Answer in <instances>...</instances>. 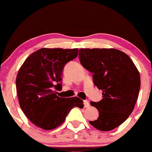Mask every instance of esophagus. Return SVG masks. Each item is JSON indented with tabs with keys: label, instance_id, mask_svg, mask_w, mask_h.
Segmentation results:
<instances>
[{
	"label": "esophagus",
	"instance_id": "34e87169",
	"mask_svg": "<svg viewBox=\"0 0 152 152\" xmlns=\"http://www.w3.org/2000/svg\"><path fill=\"white\" fill-rule=\"evenodd\" d=\"M84 107H89V105H90L89 102H88L87 100H84Z\"/></svg>",
	"mask_w": 152,
	"mask_h": 152
}]
</instances>
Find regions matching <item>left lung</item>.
Wrapping results in <instances>:
<instances>
[{"instance_id":"8db88e82","label":"left lung","mask_w":152,"mask_h":152,"mask_svg":"<svg viewBox=\"0 0 152 152\" xmlns=\"http://www.w3.org/2000/svg\"><path fill=\"white\" fill-rule=\"evenodd\" d=\"M82 66L93 74L94 84L102 91V99L90 104L99 117L89 124L109 131L119 126L133 112L140 88V77L133 61L115 49H80Z\"/></svg>"}]
</instances>
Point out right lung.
<instances>
[{
  "label": "right lung",
  "mask_w": 152,
  "mask_h": 152,
  "mask_svg": "<svg viewBox=\"0 0 152 152\" xmlns=\"http://www.w3.org/2000/svg\"><path fill=\"white\" fill-rule=\"evenodd\" d=\"M77 54L78 49L42 48L31 54L19 69L16 79L19 105L37 126L54 129L72 108H83L82 99L59 97L54 90L62 88L64 67Z\"/></svg>",
  "instance_id": "obj_1"
}]
</instances>
